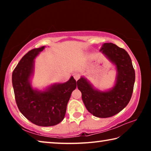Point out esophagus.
Segmentation results:
<instances>
[{
  "instance_id": "obj_1",
  "label": "esophagus",
  "mask_w": 151,
  "mask_h": 151,
  "mask_svg": "<svg viewBox=\"0 0 151 151\" xmlns=\"http://www.w3.org/2000/svg\"><path fill=\"white\" fill-rule=\"evenodd\" d=\"M73 76L74 78H75V79L76 81H78L79 78H80V76H81V75L78 73H75L73 74Z\"/></svg>"
}]
</instances>
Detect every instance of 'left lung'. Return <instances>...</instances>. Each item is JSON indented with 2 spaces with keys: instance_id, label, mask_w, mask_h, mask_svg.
I'll list each match as a JSON object with an SVG mask.
<instances>
[{
  "instance_id": "obj_1",
  "label": "left lung",
  "mask_w": 151,
  "mask_h": 151,
  "mask_svg": "<svg viewBox=\"0 0 151 151\" xmlns=\"http://www.w3.org/2000/svg\"><path fill=\"white\" fill-rule=\"evenodd\" d=\"M101 51L116 65L115 85L108 91L94 89L85 78L77 81V87L86 109L99 118H108L121 112L131 100L135 73L131 58L123 48L112 43H104Z\"/></svg>"
}]
</instances>
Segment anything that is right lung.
Segmentation results:
<instances>
[{
	"label": "right lung",
	"instance_id": "right-lung-1",
	"mask_svg": "<svg viewBox=\"0 0 151 151\" xmlns=\"http://www.w3.org/2000/svg\"><path fill=\"white\" fill-rule=\"evenodd\" d=\"M45 48L43 46L32 49L21 58L12 72V83L20 112L33 124L50 127L63 120L71 93L77 83L71 76L66 83L55 84L45 91L32 88L30 78L34 70V60Z\"/></svg>",
	"mask_w": 151,
	"mask_h": 151
}]
</instances>
